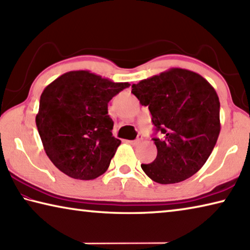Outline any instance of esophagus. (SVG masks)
Listing matches in <instances>:
<instances>
[{
	"label": "esophagus",
	"mask_w": 250,
	"mask_h": 250,
	"mask_svg": "<svg viewBox=\"0 0 250 250\" xmlns=\"http://www.w3.org/2000/svg\"><path fill=\"white\" fill-rule=\"evenodd\" d=\"M141 140H142V137H141V135H139L138 139H135V140H132V141H128V142L130 143V145L135 146V145H139V143L141 142Z\"/></svg>",
	"instance_id": "obj_1"
}]
</instances>
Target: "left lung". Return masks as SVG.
<instances>
[{
	"instance_id": "1",
	"label": "left lung",
	"mask_w": 250,
	"mask_h": 250,
	"mask_svg": "<svg viewBox=\"0 0 250 250\" xmlns=\"http://www.w3.org/2000/svg\"><path fill=\"white\" fill-rule=\"evenodd\" d=\"M132 94L147 105L158 155L141 164L152 181L174 184L200 170L216 145L221 121L219 99L213 86L194 71L171 68L132 84Z\"/></svg>"
}]
</instances>
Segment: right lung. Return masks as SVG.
<instances>
[{
	"instance_id": "add662e5",
	"label": "right lung",
	"mask_w": 250,
	"mask_h": 250,
	"mask_svg": "<svg viewBox=\"0 0 250 250\" xmlns=\"http://www.w3.org/2000/svg\"><path fill=\"white\" fill-rule=\"evenodd\" d=\"M129 86L74 70L45 88L36 126L46 154L59 171L77 180H94L107 171L121 143L111 132L108 103Z\"/></svg>"
}]
</instances>
